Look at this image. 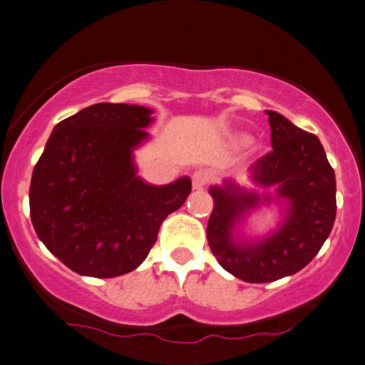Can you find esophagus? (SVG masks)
<instances>
[{
    "instance_id": "1",
    "label": "esophagus",
    "mask_w": 365,
    "mask_h": 365,
    "mask_svg": "<svg viewBox=\"0 0 365 365\" xmlns=\"http://www.w3.org/2000/svg\"><path fill=\"white\" fill-rule=\"evenodd\" d=\"M209 182H210V173L207 172V170H197V172H193L192 187L195 188V190H202V188H204Z\"/></svg>"
}]
</instances>
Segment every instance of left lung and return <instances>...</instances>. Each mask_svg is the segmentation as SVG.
<instances>
[{
    "label": "left lung",
    "instance_id": "obj_1",
    "mask_svg": "<svg viewBox=\"0 0 365 365\" xmlns=\"http://www.w3.org/2000/svg\"><path fill=\"white\" fill-rule=\"evenodd\" d=\"M273 150L249 168L256 185L276 187L289 210L278 232L257 244H236L232 230L259 195L232 180L210 187L214 210L207 241L219 264L247 283H269L303 269L329 237L335 222V172L320 140L274 110H267ZM269 200V198H266Z\"/></svg>",
    "mask_w": 365,
    "mask_h": 365
}]
</instances>
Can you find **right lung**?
<instances>
[{
	"label": "right lung",
	"instance_id": "right-lung-1",
	"mask_svg": "<svg viewBox=\"0 0 365 365\" xmlns=\"http://www.w3.org/2000/svg\"><path fill=\"white\" fill-rule=\"evenodd\" d=\"M153 110L99 103L53 128L30 183L35 232L77 274L114 278L136 269L160 225L187 200L183 177L155 187L136 177L133 150Z\"/></svg>",
	"mask_w": 365,
	"mask_h": 365
}]
</instances>
